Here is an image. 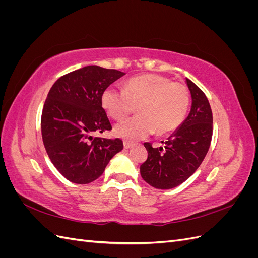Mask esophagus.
<instances>
[{"label": "esophagus", "instance_id": "1", "mask_svg": "<svg viewBox=\"0 0 258 258\" xmlns=\"http://www.w3.org/2000/svg\"><path fill=\"white\" fill-rule=\"evenodd\" d=\"M132 145H134V144H132V143L129 142V141H123V147L126 148V150H128V148H130Z\"/></svg>", "mask_w": 258, "mask_h": 258}]
</instances>
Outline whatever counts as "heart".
<instances>
[{
    "label": "heart",
    "instance_id": "b5f03b06",
    "mask_svg": "<svg viewBox=\"0 0 258 258\" xmlns=\"http://www.w3.org/2000/svg\"><path fill=\"white\" fill-rule=\"evenodd\" d=\"M106 113L115 120L126 118L138 106L139 116L117 123L114 134L127 141L153 135L165 136L176 130L188 112L186 86L158 74L131 79L123 88L110 86L101 97Z\"/></svg>",
    "mask_w": 258,
    "mask_h": 258
}]
</instances>
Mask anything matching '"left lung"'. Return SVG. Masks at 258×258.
<instances>
[{
    "instance_id": "1",
    "label": "left lung",
    "mask_w": 258,
    "mask_h": 258,
    "mask_svg": "<svg viewBox=\"0 0 258 258\" xmlns=\"http://www.w3.org/2000/svg\"><path fill=\"white\" fill-rule=\"evenodd\" d=\"M191 95L187 118L165 142V148L144 143L147 159L140 167L144 181L158 189H171L191 176L204 161L212 140L213 116L208 98L186 79ZM163 143V142H162Z\"/></svg>"
}]
</instances>
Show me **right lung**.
Segmentation results:
<instances>
[{
	"label": "right lung",
	"instance_id": "obj_1",
	"mask_svg": "<svg viewBox=\"0 0 258 258\" xmlns=\"http://www.w3.org/2000/svg\"><path fill=\"white\" fill-rule=\"evenodd\" d=\"M123 75L117 70L88 66L61 76L50 88L42 112L43 143L52 165L70 182L96 181L123 148L120 139L92 136L112 129L101 97Z\"/></svg>",
	"mask_w": 258,
	"mask_h": 258
}]
</instances>
